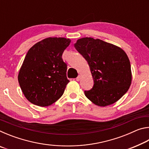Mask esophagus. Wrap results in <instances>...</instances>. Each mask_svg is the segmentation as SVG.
<instances>
[{"label":"esophagus","mask_w":149,"mask_h":149,"mask_svg":"<svg viewBox=\"0 0 149 149\" xmlns=\"http://www.w3.org/2000/svg\"><path fill=\"white\" fill-rule=\"evenodd\" d=\"M81 75H78V76L76 78V81H80V79H81Z\"/></svg>","instance_id":"obj_1"}]
</instances>
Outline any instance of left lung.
<instances>
[{
	"instance_id": "left-lung-1",
	"label": "left lung",
	"mask_w": 149,
	"mask_h": 149,
	"mask_svg": "<svg viewBox=\"0 0 149 149\" xmlns=\"http://www.w3.org/2000/svg\"><path fill=\"white\" fill-rule=\"evenodd\" d=\"M74 47L87 60L94 85L85 91L88 99L99 107L114 104L127 91L132 84L131 64L120 47L91 37L79 39Z\"/></svg>"
}]
</instances>
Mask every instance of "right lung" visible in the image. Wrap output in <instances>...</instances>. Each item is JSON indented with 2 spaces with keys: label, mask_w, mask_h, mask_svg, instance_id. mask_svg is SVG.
Instances as JSON below:
<instances>
[{
  "label": "right lung",
  "mask_w": 149,
  "mask_h": 149,
  "mask_svg": "<svg viewBox=\"0 0 149 149\" xmlns=\"http://www.w3.org/2000/svg\"><path fill=\"white\" fill-rule=\"evenodd\" d=\"M70 42L64 37H48L28 50L17 78L24 96L32 104L48 107L62 97L70 81L62 56Z\"/></svg>",
  "instance_id": "add662e5"
}]
</instances>
